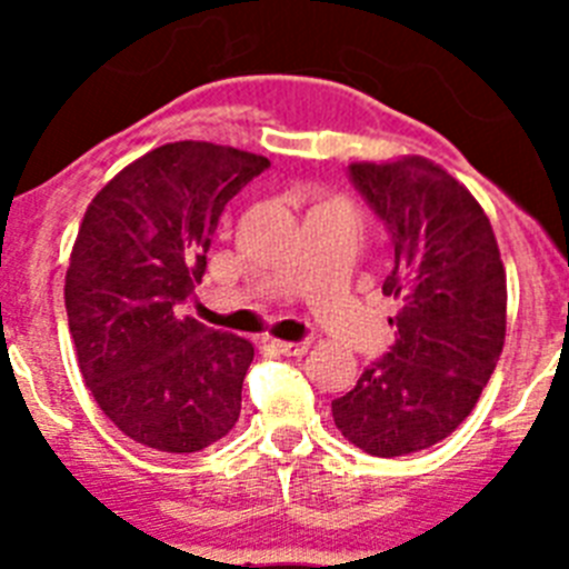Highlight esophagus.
Masks as SVG:
<instances>
[{"instance_id": "34e87169", "label": "esophagus", "mask_w": 569, "mask_h": 569, "mask_svg": "<svg viewBox=\"0 0 569 569\" xmlns=\"http://www.w3.org/2000/svg\"><path fill=\"white\" fill-rule=\"evenodd\" d=\"M270 347L281 356H301L308 353L310 341H270Z\"/></svg>"}]
</instances>
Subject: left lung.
<instances>
[{
    "mask_svg": "<svg viewBox=\"0 0 569 569\" xmlns=\"http://www.w3.org/2000/svg\"><path fill=\"white\" fill-rule=\"evenodd\" d=\"M350 182L393 241L381 293L399 313L393 347L333 401V421L393 459L447 439L476 407L505 347L507 276L481 204L430 159L356 162Z\"/></svg>",
    "mask_w": 569,
    "mask_h": 569,
    "instance_id": "1",
    "label": "left lung"
}]
</instances>
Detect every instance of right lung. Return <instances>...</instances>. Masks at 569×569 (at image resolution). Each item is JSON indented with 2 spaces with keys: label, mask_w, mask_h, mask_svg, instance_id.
<instances>
[{
  "label": "right lung",
  "mask_w": 569,
  "mask_h": 569,
  "mask_svg": "<svg viewBox=\"0 0 569 569\" xmlns=\"http://www.w3.org/2000/svg\"><path fill=\"white\" fill-rule=\"evenodd\" d=\"M264 156L170 142L116 173L84 210L64 308L84 385L136 445L196 453L233 430L253 345L179 319L224 204Z\"/></svg>",
  "instance_id": "1"
}]
</instances>
